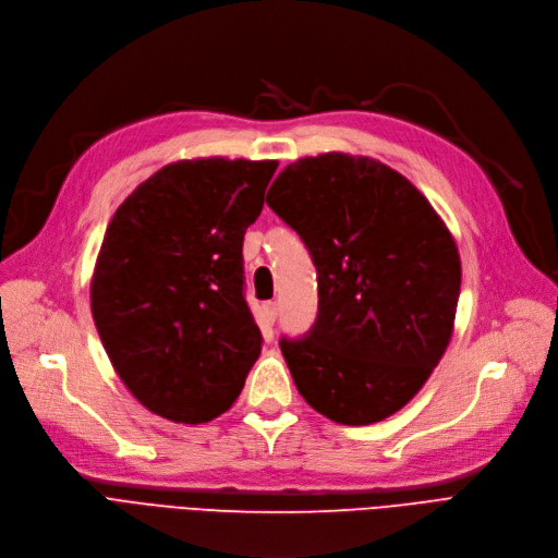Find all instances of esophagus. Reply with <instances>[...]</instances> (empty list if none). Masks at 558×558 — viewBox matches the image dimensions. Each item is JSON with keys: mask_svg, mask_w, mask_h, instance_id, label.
Returning <instances> with one entry per match:
<instances>
[{"mask_svg": "<svg viewBox=\"0 0 558 558\" xmlns=\"http://www.w3.org/2000/svg\"><path fill=\"white\" fill-rule=\"evenodd\" d=\"M277 302H265L263 306H260V317H263V323L265 325H272L275 320H277Z\"/></svg>", "mask_w": 558, "mask_h": 558, "instance_id": "obj_1", "label": "esophagus"}]
</instances>
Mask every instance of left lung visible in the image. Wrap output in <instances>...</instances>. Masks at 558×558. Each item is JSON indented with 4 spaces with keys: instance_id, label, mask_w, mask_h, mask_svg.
<instances>
[{
    "instance_id": "1",
    "label": "left lung",
    "mask_w": 558,
    "mask_h": 558,
    "mask_svg": "<svg viewBox=\"0 0 558 558\" xmlns=\"http://www.w3.org/2000/svg\"><path fill=\"white\" fill-rule=\"evenodd\" d=\"M268 206L317 270V320L281 340L300 395L359 427L407 407L454 331L461 258L415 185L377 158L329 151L286 166Z\"/></svg>"
}]
</instances>
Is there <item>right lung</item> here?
<instances>
[{
  "mask_svg": "<svg viewBox=\"0 0 558 558\" xmlns=\"http://www.w3.org/2000/svg\"><path fill=\"white\" fill-rule=\"evenodd\" d=\"M279 161H177L131 193L90 281L97 333L151 413L202 424L241 395L260 354L243 295V238Z\"/></svg>",
  "mask_w": 558,
  "mask_h": 558,
  "instance_id": "obj_1",
  "label": "right lung"
}]
</instances>
